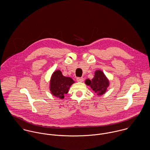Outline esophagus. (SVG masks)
<instances>
[{
    "instance_id": "34e87169",
    "label": "esophagus",
    "mask_w": 150,
    "mask_h": 150,
    "mask_svg": "<svg viewBox=\"0 0 150 150\" xmlns=\"http://www.w3.org/2000/svg\"><path fill=\"white\" fill-rule=\"evenodd\" d=\"M83 77H79V78H76V81L79 82H82L83 81Z\"/></svg>"
}]
</instances>
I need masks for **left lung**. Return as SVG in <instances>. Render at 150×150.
I'll use <instances>...</instances> for the list:
<instances>
[{"mask_svg": "<svg viewBox=\"0 0 150 150\" xmlns=\"http://www.w3.org/2000/svg\"><path fill=\"white\" fill-rule=\"evenodd\" d=\"M86 84L90 86L93 90L98 95L103 94L109 86V81L104 75V74L100 70H97L95 72L94 78L90 81L87 79Z\"/></svg>", "mask_w": 150, "mask_h": 150, "instance_id": "left-lung-1", "label": "left lung"}]
</instances>
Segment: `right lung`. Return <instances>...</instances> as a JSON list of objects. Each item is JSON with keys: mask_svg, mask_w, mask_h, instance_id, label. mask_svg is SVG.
<instances>
[{"mask_svg": "<svg viewBox=\"0 0 150 150\" xmlns=\"http://www.w3.org/2000/svg\"><path fill=\"white\" fill-rule=\"evenodd\" d=\"M74 83L72 79L64 76L60 70H57L54 72L51 78L50 91L53 96L63 99L68 93L69 87Z\"/></svg>", "mask_w": 150, "mask_h": 150, "instance_id": "right-lung-1", "label": "right lung"}]
</instances>
